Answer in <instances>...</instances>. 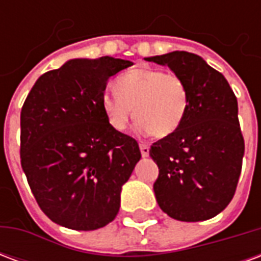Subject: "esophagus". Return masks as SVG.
<instances>
[{"label": "esophagus", "mask_w": 261, "mask_h": 261, "mask_svg": "<svg viewBox=\"0 0 261 261\" xmlns=\"http://www.w3.org/2000/svg\"><path fill=\"white\" fill-rule=\"evenodd\" d=\"M140 149H141V155L144 158L149 155V145L148 144H140Z\"/></svg>", "instance_id": "34e87169"}]
</instances>
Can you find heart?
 <instances>
[{
	"label": "heart",
	"instance_id": "b5f03b06",
	"mask_svg": "<svg viewBox=\"0 0 261 261\" xmlns=\"http://www.w3.org/2000/svg\"><path fill=\"white\" fill-rule=\"evenodd\" d=\"M114 93L102 96L103 113L116 131H125L134 117L141 130L156 138L173 134L189 108L185 80L158 68H134L120 75Z\"/></svg>",
	"mask_w": 261,
	"mask_h": 261
}]
</instances>
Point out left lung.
<instances>
[{
  "instance_id": "8db88e82",
  "label": "left lung",
  "mask_w": 261,
  "mask_h": 261,
  "mask_svg": "<svg viewBox=\"0 0 261 261\" xmlns=\"http://www.w3.org/2000/svg\"><path fill=\"white\" fill-rule=\"evenodd\" d=\"M147 60L180 75L189 92L180 127L149 149L159 168L156 201L177 221L213 218L233 198L245 153L235 93L224 75L197 54L172 51Z\"/></svg>"
}]
</instances>
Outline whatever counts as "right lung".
I'll list each match as a JSON object with an SVG mask.
<instances>
[{
    "instance_id": "1",
    "label": "right lung",
    "mask_w": 261,
    "mask_h": 261,
    "mask_svg": "<svg viewBox=\"0 0 261 261\" xmlns=\"http://www.w3.org/2000/svg\"><path fill=\"white\" fill-rule=\"evenodd\" d=\"M131 61L75 59L43 74L20 112V165L39 207L56 224L95 230L119 213L138 142L109 124L106 84Z\"/></svg>"
}]
</instances>
